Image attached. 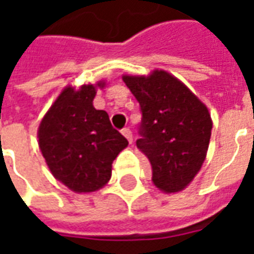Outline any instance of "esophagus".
I'll list each match as a JSON object with an SVG mask.
<instances>
[{"label": "esophagus", "instance_id": "1", "mask_svg": "<svg viewBox=\"0 0 254 254\" xmlns=\"http://www.w3.org/2000/svg\"><path fill=\"white\" fill-rule=\"evenodd\" d=\"M122 134L127 137V140L129 141V143H132L133 141V136H132V132H130V129H127V127H125V129H122Z\"/></svg>", "mask_w": 254, "mask_h": 254}]
</instances>
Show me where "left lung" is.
<instances>
[{
  "instance_id": "1",
  "label": "left lung",
  "mask_w": 254,
  "mask_h": 254,
  "mask_svg": "<svg viewBox=\"0 0 254 254\" xmlns=\"http://www.w3.org/2000/svg\"><path fill=\"white\" fill-rule=\"evenodd\" d=\"M141 109L137 148L148 158L152 182L166 193L184 190L207 156L212 120L207 106L170 73L124 74Z\"/></svg>"
}]
</instances>
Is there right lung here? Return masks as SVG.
<instances>
[{"mask_svg": "<svg viewBox=\"0 0 254 254\" xmlns=\"http://www.w3.org/2000/svg\"><path fill=\"white\" fill-rule=\"evenodd\" d=\"M96 85H67L49 109L39 129V148L56 180L76 193L103 188L127 140L111 127L109 114L92 105Z\"/></svg>", "mask_w": 254, "mask_h": 254, "instance_id": "add662e5", "label": "right lung"}]
</instances>
